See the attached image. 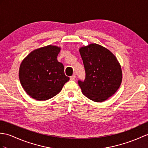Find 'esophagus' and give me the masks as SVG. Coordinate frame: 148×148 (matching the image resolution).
Wrapping results in <instances>:
<instances>
[{
	"label": "esophagus",
	"instance_id": "1",
	"mask_svg": "<svg viewBox=\"0 0 148 148\" xmlns=\"http://www.w3.org/2000/svg\"><path fill=\"white\" fill-rule=\"evenodd\" d=\"M70 79L71 81H74L75 79V75H73L72 76L70 77Z\"/></svg>",
	"mask_w": 148,
	"mask_h": 148
}]
</instances>
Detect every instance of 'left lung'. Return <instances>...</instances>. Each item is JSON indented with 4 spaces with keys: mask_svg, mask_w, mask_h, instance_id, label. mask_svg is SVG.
<instances>
[{
    "mask_svg": "<svg viewBox=\"0 0 148 148\" xmlns=\"http://www.w3.org/2000/svg\"><path fill=\"white\" fill-rule=\"evenodd\" d=\"M79 52L86 73L84 81L78 80L82 94L96 102L106 100L122 82L121 67L117 59L110 51L96 43L81 47Z\"/></svg>",
    "mask_w": 148,
    "mask_h": 148,
    "instance_id": "left-lung-1",
    "label": "left lung"
}]
</instances>
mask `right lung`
Listing matches in <instances>:
<instances>
[{"instance_id":"add662e5","label":"right lung","mask_w":148,"mask_h":148,"mask_svg":"<svg viewBox=\"0 0 148 148\" xmlns=\"http://www.w3.org/2000/svg\"><path fill=\"white\" fill-rule=\"evenodd\" d=\"M60 49L49 45L32 51L22 62L19 77L27 95L36 100H47L57 95L69 77L57 57Z\"/></svg>"}]
</instances>
